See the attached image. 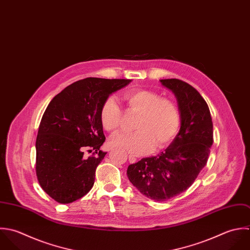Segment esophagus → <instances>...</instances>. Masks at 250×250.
Masks as SVG:
<instances>
[{"label": "esophagus", "instance_id": "1", "mask_svg": "<svg viewBox=\"0 0 250 250\" xmlns=\"http://www.w3.org/2000/svg\"><path fill=\"white\" fill-rule=\"evenodd\" d=\"M136 161H137V158H136V157H134V156H132V155L129 156V162H130V163L133 164V163H136Z\"/></svg>", "mask_w": 250, "mask_h": 250}]
</instances>
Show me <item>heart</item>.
I'll use <instances>...</instances> for the list:
<instances>
[{"label": "heart", "mask_w": 250, "mask_h": 250, "mask_svg": "<svg viewBox=\"0 0 250 250\" xmlns=\"http://www.w3.org/2000/svg\"><path fill=\"white\" fill-rule=\"evenodd\" d=\"M127 109L138 113L134 123L135 132L119 133L109 140L111 147L121 148L133 155L158 150L168 146L178 133L180 112L169 99L150 90H131L123 95ZM122 111L111 97L104 100L100 109L103 128L114 133L121 124Z\"/></svg>", "instance_id": "heart-1"}]
</instances>
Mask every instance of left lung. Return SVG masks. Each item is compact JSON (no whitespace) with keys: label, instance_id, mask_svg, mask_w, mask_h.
Returning <instances> with one entry per match:
<instances>
[{"label":"left lung","instance_id":"8db88e82","mask_svg":"<svg viewBox=\"0 0 250 250\" xmlns=\"http://www.w3.org/2000/svg\"><path fill=\"white\" fill-rule=\"evenodd\" d=\"M160 82L177 100L179 132L164 152L128 167L127 176L143 195L164 202L186 191L206 166L213 125L207 102L194 87L176 79Z\"/></svg>","mask_w":250,"mask_h":250}]
</instances>
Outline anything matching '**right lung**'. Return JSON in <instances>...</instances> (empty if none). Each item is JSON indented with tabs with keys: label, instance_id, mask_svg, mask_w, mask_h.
Segmentation results:
<instances>
[{
	"label": "right lung",
	"instance_id": "1",
	"mask_svg": "<svg viewBox=\"0 0 250 250\" xmlns=\"http://www.w3.org/2000/svg\"><path fill=\"white\" fill-rule=\"evenodd\" d=\"M131 80L87 78L67 86L47 105L36 141V172L41 187L60 204L73 203L94 185L106 152L100 109L108 96ZM85 151H94L89 158Z\"/></svg>",
	"mask_w": 250,
	"mask_h": 250
}]
</instances>
